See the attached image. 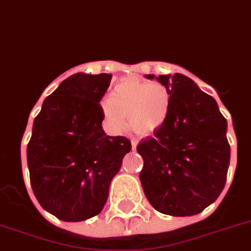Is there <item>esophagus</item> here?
I'll list each match as a JSON object with an SVG mask.
<instances>
[{"mask_svg":"<svg viewBox=\"0 0 251 251\" xmlns=\"http://www.w3.org/2000/svg\"><path fill=\"white\" fill-rule=\"evenodd\" d=\"M130 143H132V149H133V150H136V147H137V143H138V142H137V140H132V142H130Z\"/></svg>","mask_w":251,"mask_h":251,"instance_id":"obj_1","label":"esophagus"}]
</instances>
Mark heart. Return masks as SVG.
<instances>
[{"label": "heart", "instance_id": "b5f03b06", "mask_svg": "<svg viewBox=\"0 0 251 251\" xmlns=\"http://www.w3.org/2000/svg\"><path fill=\"white\" fill-rule=\"evenodd\" d=\"M171 96L161 83H151L134 77L118 82L110 96L100 104L105 127L111 133L123 132L128 126L138 134L147 136L164 126L169 117Z\"/></svg>", "mask_w": 251, "mask_h": 251}]
</instances>
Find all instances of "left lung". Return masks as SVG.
Segmentation results:
<instances>
[{
	"label": "left lung",
	"instance_id": "left-lung-1",
	"mask_svg": "<svg viewBox=\"0 0 251 251\" xmlns=\"http://www.w3.org/2000/svg\"><path fill=\"white\" fill-rule=\"evenodd\" d=\"M169 90L171 106L160 129L141 141L145 196L164 215H198L215 202L230 165L227 122L216 100L181 74L146 75Z\"/></svg>",
	"mask_w": 251,
	"mask_h": 251
}]
</instances>
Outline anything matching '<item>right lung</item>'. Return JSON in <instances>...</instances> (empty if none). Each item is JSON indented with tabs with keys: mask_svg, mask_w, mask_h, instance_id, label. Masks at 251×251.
Returning a JSON list of instances; mask_svg holds the SVG:
<instances>
[{
	"mask_svg": "<svg viewBox=\"0 0 251 251\" xmlns=\"http://www.w3.org/2000/svg\"><path fill=\"white\" fill-rule=\"evenodd\" d=\"M111 75L78 72L43 101L26 157L38 202L62 221L99 215L113 177L132 149L126 137L106 136L100 100Z\"/></svg>",
	"mask_w": 251,
	"mask_h": 251,
	"instance_id": "1",
	"label": "right lung"
}]
</instances>
